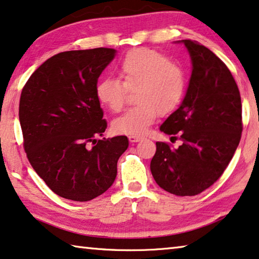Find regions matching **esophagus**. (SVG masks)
Segmentation results:
<instances>
[{"label":"esophagus","instance_id":"esophagus-1","mask_svg":"<svg viewBox=\"0 0 259 259\" xmlns=\"http://www.w3.org/2000/svg\"><path fill=\"white\" fill-rule=\"evenodd\" d=\"M128 138H129L130 143H137V142H139L142 139L141 136H129Z\"/></svg>","mask_w":259,"mask_h":259}]
</instances>
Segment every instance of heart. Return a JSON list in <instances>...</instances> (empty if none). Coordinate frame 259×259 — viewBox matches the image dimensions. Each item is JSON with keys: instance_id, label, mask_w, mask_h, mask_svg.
<instances>
[{"instance_id": "b5f03b06", "label": "heart", "mask_w": 259, "mask_h": 259, "mask_svg": "<svg viewBox=\"0 0 259 259\" xmlns=\"http://www.w3.org/2000/svg\"><path fill=\"white\" fill-rule=\"evenodd\" d=\"M118 78L105 77L96 85V96L102 106L118 112L124 104L126 89L136 90V106L113 122L118 134H145L158 115L171 113L181 104L187 90V73L182 65L166 55L147 48L129 52L118 64Z\"/></svg>"}]
</instances>
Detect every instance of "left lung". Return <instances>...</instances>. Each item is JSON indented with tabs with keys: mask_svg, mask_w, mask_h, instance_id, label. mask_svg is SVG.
<instances>
[{
	"mask_svg": "<svg viewBox=\"0 0 259 259\" xmlns=\"http://www.w3.org/2000/svg\"><path fill=\"white\" fill-rule=\"evenodd\" d=\"M190 55L192 70L181 105L160 125L166 135L180 131L178 149L157 142L151 173L158 186L176 196H195L211 187L231 162L242 133L239 88L214 53L195 40H179Z\"/></svg>",
	"mask_w": 259,
	"mask_h": 259,
	"instance_id": "1",
	"label": "left lung"
}]
</instances>
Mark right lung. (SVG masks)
<instances>
[{
	"label": "right lung",
	"mask_w": 259,
	"mask_h": 259,
	"mask_svg": "<svg viewBox=\"0 0 259 259\" xmlns=\"http://www.w3.org/2000/svg\"><path fill=\"white\" fill-rule=\"evenodd\" d=\"M113 48L59 53L28 78L19 101L24 147L32 167L56 195L88 202L112 187L125 136L97 139L107 129L96 96Z\"/></svg>",
	"instance_id": "obj_1"
}]
</instances>
